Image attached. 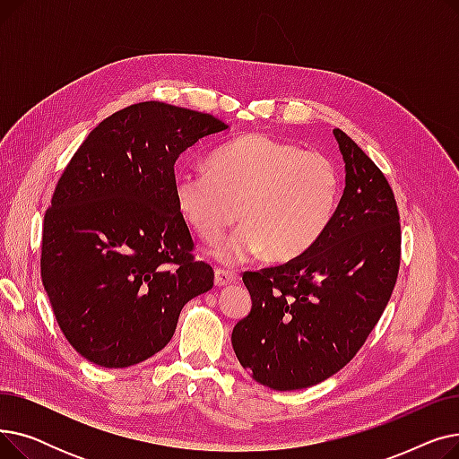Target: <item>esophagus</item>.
<instances>
[{"label": "esophagus", "mask_w": 459, "mask_h": 459, "mask_svg": "<svg viewBox=\"0 0 459 459\" xmlns=\"http://www.w3.org/2000/svg\"><path fill=\"white\" fill-rule=\"evenodd\" d=\"M236 281H238V273L225 268H215V286H227Z\"/></svg>", "instance_id": "obj_1"}]
</instances>
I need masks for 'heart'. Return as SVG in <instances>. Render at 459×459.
<instances>
[{"label": "heart", "instance_id": "heart-1", "mask_svg": "<svg viewBox=\"0 0 459 459\" xmlns=\"http://www.w3.org/2000/svg\"><path fill=\"white\" fill-rule=\"evenodd\" d=\"M175 201L189 227L213 244L238 220L244 225L217 247L239 264L266 251L290 260L315 246L341 199V175L320 152L249 134L217 149L208 169L175 175Z\"/></svg>", "mask_w": 459, "mask_h": 459}]
</instances>
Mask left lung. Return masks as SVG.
<instances>
[{
  "instance_id": "1",
  "label": "left lung",
  "mask_w": 459,
  "mask_h": 459,
  "mask_svg": "<svg viewBox=\"0 0 459 459\" xmlns=\"http://www.w3.org/2000/svg\"><path fill=\"white\" fill-rule=\"evenodd\" d=\"M342 199L318 242L281 266L246 272L251 312L232 329L239 365L275 391L312 387L344 368L387 307L400 270L394 193L342 130Z\"/></svg>"
}]
</instances>
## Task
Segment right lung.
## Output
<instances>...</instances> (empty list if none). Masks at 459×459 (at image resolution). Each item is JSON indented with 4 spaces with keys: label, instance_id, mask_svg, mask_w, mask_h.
Returning <instances> with one entry per match:
<instances>
[{
    "label": "right lung",
    "instance_id": "right-lung-1",
    "mask_svg": "<svg viewBox=\"0 0 459 459\" xmlns=\"http://www.w3.org/2000/svg\"><path fill=\"white\" fill-rule=\"evenodd\" d=\"M229 126L151 100L104 118L72 156L44 213L40 277L70 346L104 368L147 360L182 307L213 286L175 201V163Z\"/></svg>",
    "mask_w": 459,
    "mask_h": 459
}]
</instances>
